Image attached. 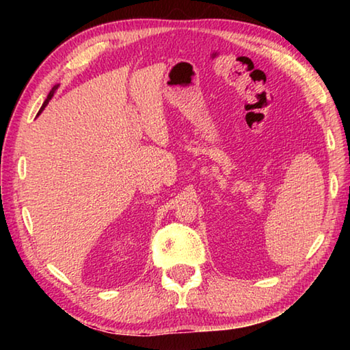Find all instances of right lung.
<instances>
[{
  "instance_id": "add662e5",
  "label": "right lung",
  "mask_w": 350,
  "mask_h": 350,
  "mask_svg": "<svg viewBox=\"0 0 350 350\" xmlns=\"http://www.w3.org/2000/svg\"><path fill=\"white\" fill-rule=\"evenodd\" d=\"M55 88H57V86H55ZM55 88H52V91L49 92V96H47V98L44 100V103H43V106H41V109H40V112H41V111H43V109L46 108V105H47V103H49V100L52 98V96H54V92H55Z\"/></svg>"
}]
</instances>
